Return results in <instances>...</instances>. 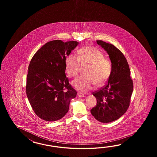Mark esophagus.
Returning <instances> with one entry per match:
<instances>
[{
    "label": "esophagus",
    "instance_id": "esophagus-1",
    "mask_svg": "<svg viewBox=\"0 0 157 157\" xmlns=\"http://www.w3.org/2000/svg\"><path fill=\"white\" fill-rule=\"evenodd\" d=\"M77 95H78V97H79V98H84L85 97V95L82 94L81 93H77Z\"/></svg>",
    "mask_w": 157,
    "mask_h": 157
}]
</instances>
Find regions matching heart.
I'll return each mask as SVG.
<instances>
[{"label":"heart","instance_id":"heart-1","mask_svg":"<svg viewBox=\"0 0 157 157\" xmlns=\"http://www.w3.org/2000/svg\"><path fill=\"white\" fill-rule=\"evenodd\" d=\"M87 64L82 76L72 81L77 90L86 91L96 83L100 86L106 83L112 73L110 61L104 57L103 53L97 48L85 47L77 52V56L69 54L65 60V71L70 77H76L80 65Z\"/></svg>","mask_w":157,"mask_h":157}]
</instances>
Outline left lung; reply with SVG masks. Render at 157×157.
<instances>
[{
    "label": "left lung",
    "mask_w": 157,
    "mask_h": 157,
    "mask_svg": "<svg viewBox=\"0 0 157 157\" xmlns=\"http://www.w3.org/2000/svg\"><path fill=\"white\" fill-rule=\"evenodd\" d=\"M97 42L109 55L112 73L107 85L93 93L97 103L90 112L97 120L109 123L117 120L127 111L133 91V82L128 64L120 50L102 40Z\"/></svg>",
    "instance_id": "8db88e82"
}]
</instances>
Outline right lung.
<instances>
[{
  "mask_svg": "<svg viewBox=\"0 0 157 157\" xmlns=\"http://www.w3.org/2000/svg\"><path fill=\"white\" fill-rule=\"evenodd\" d=\"M78 43L50 41L35 54L27 76V97L34 112L46 121L59 120L69 109L77 92L65 74L66 56Z\"/></svg>",
  "mask_w": 157,
  "mask_h": 157,
  "instance_id": "right-lung-1",
  "label": "right lung"
}]
</instances>
